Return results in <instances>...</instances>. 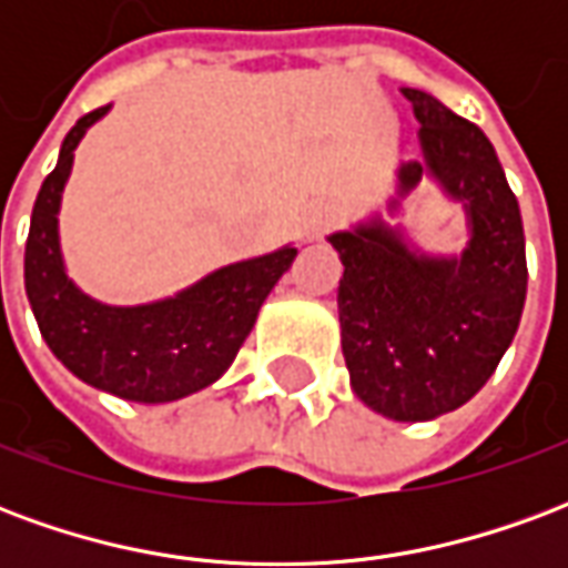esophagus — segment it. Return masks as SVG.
Listing matches in <instances>:
<instances>
[{"mask_svg":"<svg viewBox=\"0 0 568 568\" xmlns=\"http://www.w3.org/2000/svg\"><path fill=\"white\" fill-rule=\"evenodd\" d=\"M337 219V212L332 206H313V210L304 212V219L297 224V236L304 240V243H313V240H320L328 227Z\"/></svg>","mask_w":568,"mask_h":568,"instance_id":"34e87169","label":"esophagus"}]
</instances>
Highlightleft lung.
I'll use <instances>...</instances> for the list:
<instances>
[{
  "label": "left lung",
  "instance_id": "8db88e82",
  "mask_svg": "<svg viewBox=\"0 0 568 568\" xmlns=\"http://www.w3.org/2000/svg\"><path fill=\"white\" fill-rule=\"evenodd\" d=\"M402 93L419 121L423 158L398 163L386 212L398 215L428 179L463 206L468 243L435 255L381 212L328 243L344 264L337 310L353 393L383 417L426 423L475 398L511 346L526 301V240L484 130L432 93Z\"/></svg>",
  "mask_w": 568,
  "mask_h": 568
}]
</instances>
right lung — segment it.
Here are the masks:
<instances>
[{
    "mask_svg": "<svg viewBox=\"0 0 568 568\" xmlns=\"http://www.w3.org/2000/svg\"><path fill=\"white\" fill-rule=\"evenodd\" d=\"M112 105L75 121L32 206L23 283L44 344L93 389L140 405L179 402L231 368L297 248L288 246L206 273L173 297L115 307L69 280L60 252V200L84 133Z\"/></svg>",
    "mask_w": 568,
    "mask_h": 568,
    "instance_id": "right-lung-1",
    "label": "right lung"
}]
</instances>
